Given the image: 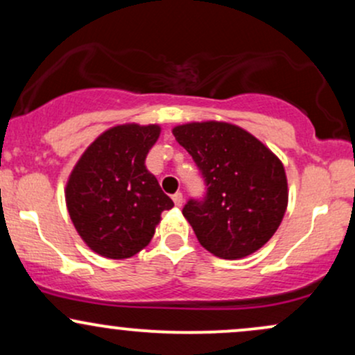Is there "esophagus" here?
<instances>
[{
	"label": "esophagus",
	"mask_w": 355,
	"mask_h": 355,
	"mask_svg": "<svg viewBox=\"0 0 355 355\" xmlns=\"http://www.w3.org/2000/svg\"><path fill=\"white\" fill-rule=\"evenodd\" d=\"M172 198H173L175 205L182 207V203H183V193H182V191H177V193H173Z\"/></svg>",
	"instance_id": "obj_1"
}]
</instances>
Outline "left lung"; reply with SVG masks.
I'll list each match as a JSON object with an SVG mask.
<instances>
[{"label": "left lung", "instance_id": "left-lung-1", "mask_svg": "<svg viewBox=\"0 0 355 355\" xmlns=\"http://www.w3.org/2000/svg\"><path fill=\"white\" fill-rule=\"evenodd\" d=\"M172 132L207 185L203 200L191 198L183 207L200 245L229 260L262 248L287 210V177L279 157L227 121H191Z\"/></svg>", "mask_w": 355, "mask_h": 355}]
</instances>
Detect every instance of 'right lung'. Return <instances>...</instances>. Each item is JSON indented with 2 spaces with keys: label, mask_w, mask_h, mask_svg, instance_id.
<instances>
[{
  "label": "right lung",
  "mask_w": 355,
  "mask_h": 355,
  "mask_svg": "<svg viewBox=\"0 0 355 355\" xmlns=\"http://www.w3.org/2000/svg\"><path fill=\"white\" fill-rule=\"evenodd\" d=\"M158 125L108 128L85 150L64 189L70 218L83 242L107 259H130L152 240L162 211L173 207L145 158Z\"/></svg>",
  "instance_id": "obj_1"
}]
</instances>
